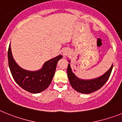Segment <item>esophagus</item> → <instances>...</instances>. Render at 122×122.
<instances>
[{
	"label": "esophagus",
	"instance_id": "34e87169",
	"mask_svg": "<svg viewBox=\"0 0 122 122\" xmlns=\"http://www.w3.org/2000/svg\"><path fill=\"white\" fill-rule=\"evenodd\" d=\"M63 55H64V56H66L67 55V53H63Z\"/></svg>",
	"mask_w": 122,
	"mask_h": 122
}]
</instances>
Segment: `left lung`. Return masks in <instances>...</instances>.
I'll list each match as a JSON object with an SVG mask.
<instances>
[{"mask_svg":"<svg viewBox=\"0 0 122 122\" xmlns=\"http://www.w3.org/2000/svg\"><path fill=\"white\" fill-rule=\"evenodd\" d=\"M70 62V61H69ZM113 68V64L107 71L102 76L92 80H81L77 78L72 71L70 64L67 66V76L70 83L77 92L84 94H89L98 90L106 83Z\"/></svg>","mask_w":122,"mask_h":122,"instance_id":"8db88e82","label":"left lung"}]
</instances>
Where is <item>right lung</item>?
<instances>
[{"label": "right lung", "mask_w": 122, "mask_h": 122, "mask_svg": "<svg viewBox=\"0 0 122 122\" xmlns=\"http://www.w3.org/2000/svg\"><path fill=\"white\" fill-rule=\"evenodd\" d=\"M62 57V55H59L46 61L43 67L37 71H28L21 68L13 60L10 44L8 50V66L13 79L19 86L32 93H41L49 86L58 61Z\"/></svg>", "instance_id": "right-lung-1"}]
</instances>
